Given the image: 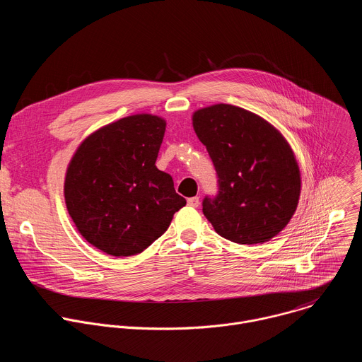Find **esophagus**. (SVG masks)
<instances>
[{
	"label": "esophagus",
	"mask_w": 362,
	"mask_h": 362,
	"mask_svg": "<svg viewBox=\"0 0 362 362\" xmlns=\"http://www.w3.org/2000/svg\"><path fill=\"white\" fill-rule=\"evenodd\" d=\"M187 204H189L190 207H197V206L200 204V200H199V197H197V196H194V197H189V199H187Z\"/></svg>",
	"instance_id": "34e87169"
}]
</instances>
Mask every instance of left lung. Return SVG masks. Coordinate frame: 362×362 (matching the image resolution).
Returning a JSON list of instances; mask_svg holds the SVG:
<instances>
[{"mask_svg":"<svg viewBox=\"0 0 362 362\" xmlns=\"http://www.w3.org/2000/svg\"><path fill=\"white\" fill-rule=\"evenodd\" d=\"M193 128L217 175V194L203 199V214L230 242H269L298 204L301 177L290 145L263 117L226 103L194 112Z\"/></svg>","mask_w":362,"mask_h":362,"instance_id":"8db88e82","label":"left lung"}]
</instances>
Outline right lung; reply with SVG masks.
<instances>
[{"instance_id": "obj_1", "label": "right lung", "mask_w": 362, "mask_h": 362, "mask_svg": "<svg viewBox=\"0 0 362 362\" xmlns=\"http://www.w3.org/2000/svg\"><path fill=\"white\" fill-rule=\"evenodd\" d=\"M165 129L162 117L148 113L119 119L88 136L68 166V213L106 255L142 253L186 204L172 176L155 165Z\"/></svg>"}]
</instances>
